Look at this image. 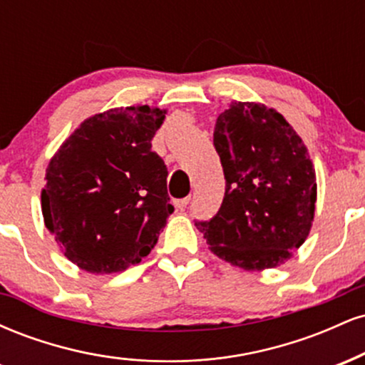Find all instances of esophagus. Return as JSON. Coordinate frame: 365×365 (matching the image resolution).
<instances>
[{
    "label": "esophagus",
    "mask_w": 365,
    "mask_h": 365,
    "mask_svg": "<svg viewBox=\"0 0 365 365\" xmlns=\"http://www.w3.org/2000/svg\"><path fill=\"white\" fill-rule=\"evenodd\" d=\"M188 202H190V197H185V199H180L175 204H177L178 209H185L188 206Z\"/></svg>",
    "instance_id": "34e87169"
}]
</instances>
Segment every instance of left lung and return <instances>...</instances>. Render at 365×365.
Instances as JSON below:
<instances>
[{"label":"left lung","mask_w":365,"mask_h":365,"mask_svg":"<svg viewBox=\"0 0 365 365\" xmlns=\"http://www.w3.org/2000/svg\"><path fill=\"white\" fill-rule=\"evenodd\" d=\"M212 142L226 180L223 204L195 223L211 252L247 271L288 261L316 211V170L304 140L273 108L233 101L217 116Z\"/></svg>","instance_id":"1"}]
</instances>
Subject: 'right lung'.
<instances>
[{
	"label": "right lung",
	"instance_id": "obj_1",
	"mask_svg": "<svg viewBox=\"0 0 365 365\" xmlns=\"http://www.w3.org/2000/svg\"><path fill=\"white\" fill-rule=\"evenodd\" d=\"M166 110L115 108L83 120L46 168V228L65 257L87 273L139 264L173 212L165 161L150 140Z\"/></svg>",
	"mask_w": 365,
	"mask_h": 365
}]
</instances>
